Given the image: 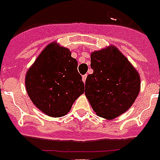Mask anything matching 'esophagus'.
<instances>
[{"label":"esophagus","mask_w":160,"mask_h":160,"mask_svg":"<svg viewBox=\"0 0 160 160\" xmlns=\"http://www.w3.org/2000/svg\"><path fill=\"white\" fill-rule=\"evenodd\" d=\"M86 78H87V75H86V74H85V75H84V76H82V80H83V81H84V83L85 82V81H86Z\"/></svg>","instance_id":"34e87169"}]
</instances>
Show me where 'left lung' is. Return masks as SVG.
<instances>
[{"label": "left lung", "instance_id": "left-lung-1", "mask_svg": "<svg viewBox=\"0 0 160 160\" xmlns=\"http://www.w3.org/2000/svg\"><path fill=\"white\" fill-rule=\"evenodd\" d=\"M90 66L84 92L93 111L108 119L124 113L140 91L138 72L115 47L92 53Z\"/></svg>", "mask_w": 160, "mask_h": 160}]
</instances>
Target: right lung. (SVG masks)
I'll use <instances>...</instances> for the list:
<instances>
[{
    "mask_svg": "<svg viewBox=\"0 0 160 160\" xmlns=\"http://www.w3.org/2000/svg\"><path fill=\"white\" fill-rule=\"evenodd\" d=\"M77 61L69 49L51 43L26 75V89L34 105L51 117L67 115L84 91Z\"/></svg>",
    "mask_w": 160,
    "mask_h": 160,
    "instance_id": "right-lung-1",
    "label": "right lung"
}]
</instances>
